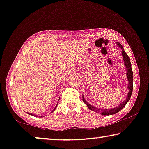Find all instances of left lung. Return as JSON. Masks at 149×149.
Masks as SVG:
<instances>
[{"instance_id":"8db88e82","label":"left lung","mask_w":149,"mask_h":149,"mask_svg":"<svg viewBox=\"0 0 149 149\" xmlns=\"http://www.w3.org/2000/svg\"><path fill=\"white\" fill-rule=\"evenodd\" d=\"M117 45H119V47L122 49V56L123 58V61H124V65L126 67L127 69V81H128V94L127 95V98L125 99L124 101L121 102L120 104H119L117 107H116L115 108L113 109H99V108H96L95 107H94L91 104H90L86 100L84 99V96L82 97V100L84 103L86 104V105L88 107V108L89 109H91L93 111L98 113H100L102 115V116H110V115H113V114H116L117 113H118L119 111L122 109L126 105V104L127 103V102L129 101L130 98L131 97L132 93V90H133V72H132V66H131V63H130V58L126 53L124 51V50L123 49L122 45H121L119 42H117Z\"/></svg>"}]
</instances>
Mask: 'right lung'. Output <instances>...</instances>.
Wrapping results in <instances>:
<instances>
[{
	"mask_svg": "<svg viewBox=\"0 0 149 149\" xmlns=\"http://www.w3.org/2000/svg\"><path fill=\"white\" fill-rule=\"evenodd\" d=\"M58 103H57V104H58ZM57 104H56V107H54V109H53V111H51V113H52V112H53V111H54L56 109V106H57ZM28 113L29 115H32V116H36V117H38V116H36V115H33V114H32V113H31V114H30V113ZM40 117H42V116H41Z\"/></svg>",
	"mask_w": 149,
	"mask_h": 149,
	"instance_id": "add662e5",
	"label": "right lung"
}]
</instances>
